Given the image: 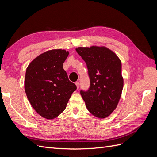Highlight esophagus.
Returning <instances> with one entry per match:
<instances>
[{"mask_svg":"<svg viewBox=\"0 0 157 157\" xmlns=\"http://www.w3.org/2000/svg\"><path fill=\"white\" fill-rule=\"evenodd\" d=\"M75 84H76V86H77V89H78V88H79V86H80V83H79V82H78V81L76 82H75Z\"/></svg>","mask_w":157,"mask_h":157,"instance_id":"1","label":"esophagus"}]
</instances>
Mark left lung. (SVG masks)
Returning <instances> with one entry per match:
<instances>
[{
    "label": "left lung",
    "instance_id": "obj_1",
    "mask_svg": "<svg viewBox=\"0 0 157 157\" xmlns=\"http://www.w3.org/2000/svg\"><path fill=\"white\" fill-rule=\"evenodd\" d=\"M76 51L88 70L90 88L80 91L86 108L94 116L106 118L117 108L122 92L121 61L105 46L78 47Z\"/></svg>",
    "mask_w": 157,
    "mask_h": 157
}]
</instances>
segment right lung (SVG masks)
<instances>
[{
	"mask_svg": "<svg viewBox=\"0 0 157 157\" xmlns=\"http://www.w3.org/2000/svg\"><path fill=\"white\" fill-rule=\"evenodd\" d=\"M68 55L65 50L46 51L33 59L26 69L24 86L28 100L46 119L58 117L77 89L63 68Z\"/></svg>",
	"mask_w": 157,
	"mask_h": 157,
	"instance_id": "obj_1",
	"label": "right lung"
}]
</instances>
